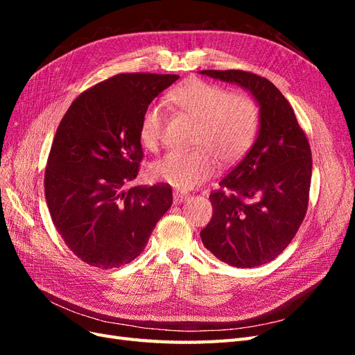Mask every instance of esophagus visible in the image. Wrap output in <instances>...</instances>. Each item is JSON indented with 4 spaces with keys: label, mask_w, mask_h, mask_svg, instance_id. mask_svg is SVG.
Wrapping results in <instances>:
<instances>
[{
    "label": "esophagus",
    "mask_w": 355,
    "mask_h": 355,
    "mask_svg": "<svg viewBox=\"0 0 355 355\" xmlns=\"http://www.w3.org/2000/svg\"><path fill=\"white\" fill-rule=\"evenodd\" d=\"M187 200H189L188 194H182V192H175V194H173V202L175 204H182V202H185Z\"/></svg>",
    "instance_id": "1"
}]
</instances>
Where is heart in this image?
Listing matches in <instances>:
<instances>
[{"instance_id": "heart-1", "label": "heart", "mask_w": 355, "mask_h": 355, "mask_svg": "<svg viewBox=\"0 0 355 355\" xmlns=\"http://www.w3.org/2000/svg\"><path fill=\"white\" fill-rule=\"evenodd\" d=\"M170 102L198 123L196 146L191 153H170L151 167V176L179 191L201 187L214 175L218 158L232 164L249 151L259 128V106L245 93H230L227 89L192 78L168 94ZM164 110L158 103L145 110L139 139L155 151L161 141Z\"/></svg>"}]
</instances>
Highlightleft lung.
I'll use <instances>...</instances> for the list:
<instances>
[{"label":"left lung","mask_w":355,"mask_h":355,"mask_svg":"<svg viewBox=\"0 0 355 355\" xmlns=\"http://www.w3.org/2000/svg\"><path fill=\"white\" fill-rule=\"evenodd\" d=\"M200 73L240 85L259 106L256 141L210 194L213 216L200 237L225 263L259 266L286 249L305 218L311 148L293 108L271 81L244 71Z\"/></svg>","instance_id":"1"}]
</instances>
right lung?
I'll use <instances>...</instances> for the list:
<instances>
[{
  "mask_svg": "<svg viewBox=\"0 0 355 355\" xmlns=\"http://www.w3.org/2000/svg\"><path fill=\"white\" fill-rule=\"evenodd\" d=\"M178 78L118 73L81 93L62 118L47 159L46 201L63 241L85 263L108 270L132 262L173 202L167 185H125L144 157L142 115Z\"/></svg>",
  "mask_w": 355,
  "mask_h": 355,
  "instance_id": "right-lung-1",
  "label": "right lung"
}]
</instances>
